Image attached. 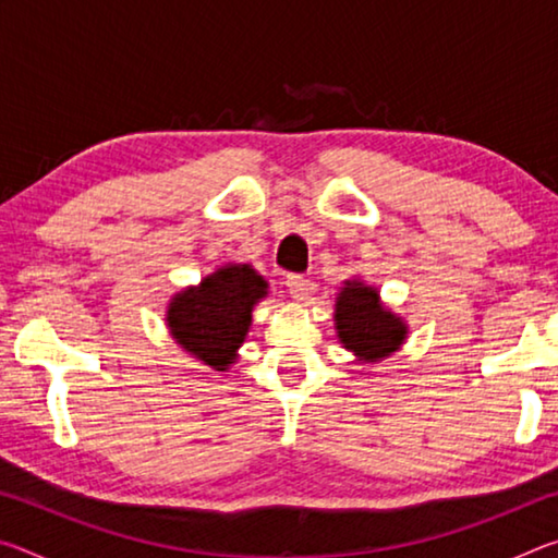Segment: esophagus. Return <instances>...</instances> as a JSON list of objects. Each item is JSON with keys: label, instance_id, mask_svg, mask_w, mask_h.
Here are the masks:
<instances>
[{"label": "esophagus", "instance_id": "esophagus-1", "mask_svg": "<svg viewBox=\"0 0 558 558\" xmlns=\"http://www.w3.org/2000/svg\"><path fill=\"white\" fill-rule=\"evenodd\" d=\"M286 286H288V292H290V298H295V300H307V295H310V282L302 278V276H288L286 278Z\"/></svg>", "mask_w": 558, "mask_h": 558}]
</instances>
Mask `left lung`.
Here are the masks:
<instances>
[{
  "mask_svg": "<svg viewBox=\"0 0 558 558\" xmlns=\"http://www.w3.org/2000/svg\"><path fill=\"white\" fill-rule=\"evenodd\" d=\"M337 339L359 364H376L389 359L409 339V325L386 305L379 288L362 278H347L335 298Z\"/></svg>",
  "mask_w": 558,
  "mask_h": 558,
  "instance_id": "1",
  "label": "left lung"
}]
</instances>
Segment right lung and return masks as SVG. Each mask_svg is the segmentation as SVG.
Wrapping results in <instances>:
<instances>
[{"label": "right lung", "instance_id": "right-lung-1", "mask_svg": "<svg viewBox=\"0 0 558 558\" xmlns=\"http://www.w3.org/2000/svg\"><path fill=\"white\" fill-rule=\"evenodd\" d=\"M268 298V280L248 263H223L199 286L174 292L165 323L182 352L214 372H229L248 337L253 307Z\"/></svg>", "mask_w": 558, "mask_h": 558}]
</instances>
